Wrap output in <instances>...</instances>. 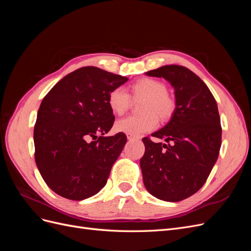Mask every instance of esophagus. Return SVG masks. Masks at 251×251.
<instances>
[{
  "mask_svg": "<svg viewBox=\"0 0 251 251\" xmlns=\"http://www.w3.org/2000/svg\"><path fill=\"white\" fill-rule=\"evenodd\" d=\"M126 137L128 140H137L138 139V137H135V136L130 135V134H126Z\"/></svg>",
  "mask_w": 251,
  "mask_h": 251,
  "instance_id": "obj_1",
  "label": "esophagus"
}]
</instances>
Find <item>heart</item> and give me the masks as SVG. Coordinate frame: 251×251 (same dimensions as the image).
<instances>
[{
  "label": "heart",
  "mask_w": 251,
  "mask_h": 251,
  "mask_svg": "<svg viewBox=\"0 0 251 251\" xmlns=\"http://www.w3.org/2000/svg\"><path fill=\"white\" fill-rule=\"evenodd\" d=\"M130 95L123 87L114 88L108 96V104L111 111L123 115L131 107L134 100H143L139 116H127L116 121V131L139 136L155 130L158 126V116L163 120L170 119L176 111V101L168 94V88L160 80L141 78L135 81Z\"/></svg>",
  "instance_id": "1"
}]
</instances>
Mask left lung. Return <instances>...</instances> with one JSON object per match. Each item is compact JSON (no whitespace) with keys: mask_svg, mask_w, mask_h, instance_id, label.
I'll list each match as a JSON object with an SVG mask.
<instances>
[{"mask_svg":"<svg viewBox=\"0 0 251 251\" xmlns=\"http://www.w3.org/2000/svg\"><path fill=\"white\" fill-rule=\"evenodd\" d=\"M147 74L171 82L177 107L170 123L151 134L166 143L142 138L143 183L158 199L182 201L204 185L218 159L222 126L217 101L205 82L186 67L163 66Z\"/></svg>","mask_w":251,"mask_h":251,"instance_id":"1","label":"left lung"}]
</instances>
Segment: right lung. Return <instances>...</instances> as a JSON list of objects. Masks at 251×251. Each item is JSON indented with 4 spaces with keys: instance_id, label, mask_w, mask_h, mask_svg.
<instances>
[{
    "instance_id": "add662e5",
    "label": "right lung",
    "mask_w": 251,
    "mask_h": 251,
    "mask_svg": "<svg viewBox=\"0 0 251 251\" xmlns=\"http://www.w3.org/2000/svg\"><path fill=\"white\" fill-rule=\"evenodd\" d=\"M126 80L97 67H82L44 97L34 126V159L44 181L57 195L79 201L107 183L126 143L121 132L103 137L115 120L108 96Z\"/></svg>"
}]
</instances>
